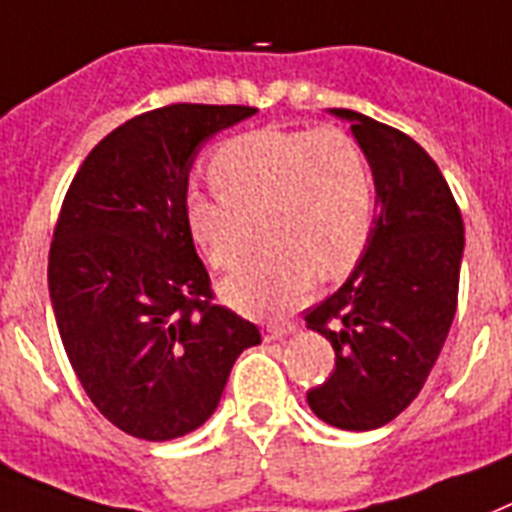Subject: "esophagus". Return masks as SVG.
Listing matches in <instances>:
<instances>
[{
    "label": "esophagus",
    "instance_id": "obj_1",
    "mask_svg": "<svg viewBox=\"0 0 512 512\" xmlns=\"http://www.w3.org/2000/svg\"><path fill=\"white\" fill-rule=\"evenodd\" d=\"M297 326L294 323H268L265 326V342H278V339H284V336L294 334Z\"/></svg>",
    "mask_w": 512,
    "mask_h": 512
}]
</instances>
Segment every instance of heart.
<instances>
[{
    "label": "heart",
    "mask_w": 512,
    "mask_h": 512,
    "mask_svg": "<svg viewBox=\"0 0 512 512\" xmlns=\"http://www.w3.org/2000/svg\"><path fill=\"white\" fill-rule=\"evenodd\" d=\"M218 194L191 191L184 215L191 239L218 270L242 265L255 242L263 252L223 284L228 305L276 315L307 297L315 276H347L371 242L376 181L347 131L260 128L223 141L207 165Z\"/></svg>",
    "instance_id": "heart-1"
}]
</instances>
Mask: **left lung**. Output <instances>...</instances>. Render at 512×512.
Here are the masks:
<instances>
[{
    "label": "left lung",
    "instance_id": "obj_1",
    "mask_svg": "<svg viewBox=\"0 0 512 512\" xmlns=\"http://www.w3.org/2000/svg\"><path fill=\"white\" fill-rule=\"evenodd\" d=\"M331 115L350 120L371 162L376 220L350 278L305 315L336 355L334 373L307 392V405L336 429L371 431L418 397L450 334L463 215L421 144L355 110Z\"/></svg>",
    "mask_w": 512,
    "mask_h": 512
}]
</instances>
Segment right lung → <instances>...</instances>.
I'll return each mask as SVG.
<instances>
[{
  "label": "right lung",
  "instance_id": "1",
  "mask_svg": "<svg viewBox=\"0 0 512 512\" xmlns=\"http://www.w3.org/2000/svg\"><path fill=\"white\" fill-rule=\"evenodd\" d=\"M255 112L168 105L136 115L91 149L62 202L49 249L62 347L99 413L136 439L199 429L236 357L260 344L255 323L213 302L184 215L202 144Z\"/></svg>",
  "mask_w": 512,
  "mask_h": 512
}]
</instances>
